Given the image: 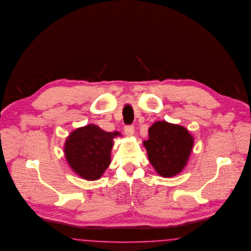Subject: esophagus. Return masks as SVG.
I'll return each instance as SVG.
<instances>
[{
  "instance_id": "obj_1",
  "label": "esophagus",
  "mask_w": 251,
  "mask_h": 251,
  "mask_svg": "<svg viewBox=\"0 0 251 251\" xmlns=\"http://www.w3.org/2000/svg\"><path fill=\"white\" fill-rule=\"evenodd\" d=\"M124 131L126 133V135L130 136L133 134V131H134V127L132 125H127L124 127Z\"/></svg>"
}]
</instances>
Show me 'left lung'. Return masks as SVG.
<instances>
[{
  "mask_svg": "<svg viewBox=\"0 0 251 251\" xmlns=\"http://www.w3.org/2000/svg\"><path fill=\"white\" fill-rule=\"evenodd\" d=\"M193 144V137L186 128L164 121L155 122L149 129V140L143 142L149 161L163 177L175 176L182 172Z\"/></svg>",
  "mask_w": 251,
  "mask_h": 251,
  "instance_id": "obj_1",
  "label": "left lung"
}]
</instances>
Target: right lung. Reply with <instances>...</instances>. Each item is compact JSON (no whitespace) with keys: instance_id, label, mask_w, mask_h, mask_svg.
<instances>
[{"instance_id":"1","label":"right lung","mask_w":251,"mask_h":251,"mask_svg":"<svg viewBox=\"0 0 251 251\" xmlns=\"http://www.w3.org/2000/svg\"><path fill=\"white\" fill-rule=\"evenodd\" d=\"M119 131L108 132L95 124L72 131L64 144V154L72 170L86 180L99 179L111 163L113 139Z\"/></svg>"}]
</instances>
